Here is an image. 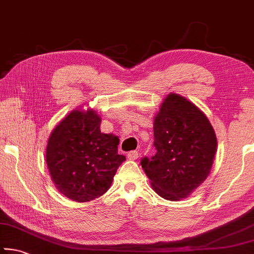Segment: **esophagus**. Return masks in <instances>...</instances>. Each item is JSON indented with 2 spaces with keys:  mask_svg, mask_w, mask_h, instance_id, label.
I'll list each match as a JSON object with an SVG mask.
<instances>
[{
  "mask_svg": "<svg viewBox=\"0 0 254 254\" xmlns=\"http://www.w3.org/2000/svg\"><path fill=\"white\" fill-rule=\"evenodd\" d=\"M139 157V152L135 151V150H133V151L127 152V158L130 159V160H135Z\"/></svg>",
  "mask_w": 254,
  "mask_h": 254,
  "instance_id": "esophagus-1",
  "label": "esophagus"
}]
</instances>
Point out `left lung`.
<instances>
[{
	"label": "left lung",
	"mask_w": 254,
	"mask_h": 254,
	"mask_svg": "<svg viewBox=\"0 0 254 254\" xmlns=\"http://www.w3.org/2000/svg\"><path fill=\"white\" fill-rule=\"evenodd\" d=\"M153 135L157 153L141 160L153 190L168 200L187 198L213 166L217 140L212 124L194 103L169 93L153 119Z\"/></svg>",
	"instance_id": "obj_1"
}]
</instances>
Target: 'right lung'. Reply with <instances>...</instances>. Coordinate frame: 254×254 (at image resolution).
Wrapping results in <instances>:
<instances>
[{
	"label": "right lung",
	"instance_id": "obj_1",
	"mask_svg": "<svg viewBox=\"0 0 254 254\" xmlns=\"http://www.w3.org/2000/svg\"><path fill=\"white\" fill-rule=\"evenodd\" d=\"M102 119L93 109H75L48 139L46 162L56 188L67 198L85 203L109 190L126 160L119 137L101 132Z\"/></svg>",
	"mask_w": 254,
	"mask_h": 254
}]
</instances>
